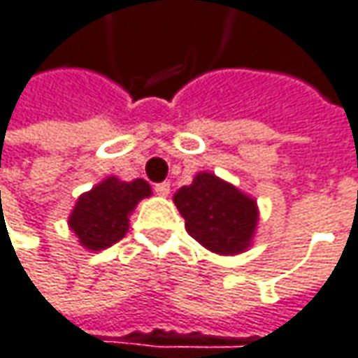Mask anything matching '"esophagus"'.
I'll use <instances>...</instances> for the list:
<instances>
[{
	"label": "esophagus",
	"mask_w": 358,
	"mask_h": 358,
	"mask_svg": "<svg viewBox=\"0 0 358 358\" xmlns=\"http://www.w3.org/2000/svg\"><path fill=\"white\" fill-rule=\"evenodd\" d=\"M171 192V185H169V181H163V183H155V193L157 195H161V197H166Z\"/></svg>",
	"instance_id": "esophagus-1"
}]
</instances>
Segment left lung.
Instances as JSON below:
<instances>
[{"mask_svg": "<svg viewBox=\"0 0 358 358\" xmlns=\"http://www.w3.org/2000/svg\"><path fill=\"white\" fill-rule=\"evenodd\" d=\"M185 228L217 255H236L250 244L257 228V201L212 173H199L192 185L175 193Z\"/></svg>", "mask_w": 358, "mask_h": 358, "instance_id": "8db88e82", "label": "left lung"}]
</instances>
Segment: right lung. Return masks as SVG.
Listing matches in <instances>:
<instances>
[{"label": "right lung", "instance_id": "right-lung-1", "mask_svg": "<svg viewBox=\"0 0 358 358\" xmlns=\"http://www.w3.org/2000/svg\"><path fill=\"white\" fill-rule=\"evenodd\" d=\"M150 195L144 179L120 181L108 177L91 192L83 193L69 217L71 230L90 250L108 248L128 232V216L142 197Z\"/></svg>", "mask_w": 358, "mask_h": 358}]
</instances>
